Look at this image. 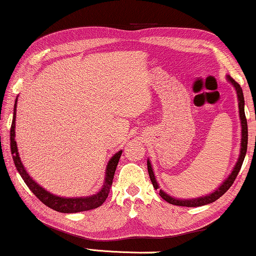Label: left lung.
<instances>
[{
	"mask_svg": "<svg viewBox=\"0 0 256 256\" xmlns=\"http://www.w3.org/2000/svg\"><path fill=\"white\" fill-rule=\"evenodd\" d=\"M228 82L234 87L236 92V96H238V106H239V118H240V122H241V143H240V154L239 157H238V160L234 166L232 172L228 174V177L226 178L225 180L222 182V184L219 185L218 188H216L214 191L211 192V194H206V196H202V197H197V198H190V199H180V198H174L172 196L168 194L166 192H164L163 190H160V196L162 197L164 200L169 202V204L172 205H177V206H186V208H197V206H202V205H208L211 204V202H216V199H219L222 196L225 194V192L228 190V188L232 186V184L236 180V178L239 174V171L241 169V166H242L244 156H246L247 152V143H248V128H247V120H246V115H244V93H242V88H241L239 84H238L236 80L230 78V76H226ZM146 166H148V172H149V177L150 180L154 185V188L156 190H158L160 185L157 183L155 174H154V169L152 166V162L148 158L146 160Z\"/></svg>",
	"mask_w": 256,
	"mask_h": 256,
	"instance_id": "left-lung-1",
	"label": "left lung"
}]
</instances>
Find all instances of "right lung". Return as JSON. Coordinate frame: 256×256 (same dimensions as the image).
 I'll return each instance as SVG.
<instances>
[{"mask_svg": "<svg viewBox=\"0 0 256 256\" xmlns=\"http://www.w3.org/2000/svg\"><path fill=\"white\" fill-rule=\"evenodd\" d=\"M17 100L18 96L15 100V106H14V116L12 122V128H10V149H12V155L14 163L17 171H18L20 177L23 178L24 183L28 185V188L32 191V194L40 199V200L45 204L48 208L54 210V211L62 212V213H76V212H82V211H88V210H93L99 208L104 204V202L106 200L110 194V186L113 184V178L115 170H116L118 160L122 155V150L114 154V156L108 160L107 166H106V172H104V180L102 188H100L96 194L92 196H87V197H59L57 194H51L48 190H45L43 186H40V184L36 183L32 178L30 177V174L26 172V168H24L22 160H20L18 149H17V143L15 141V128H16V107H17Z\"/></svg>", "mask_w": 256, "mask_h": 256, "instance_id": "right-lung-1", "label": "right lung"}]
</instances>
